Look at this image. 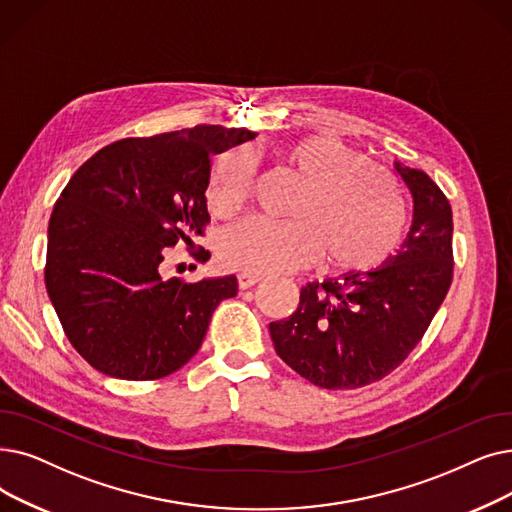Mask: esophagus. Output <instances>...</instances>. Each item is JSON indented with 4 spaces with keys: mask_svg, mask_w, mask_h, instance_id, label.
<instances>
[{
    "mask_svg": "<svg viewBox=\"0 0 512 512\" xmlns=\"http://www.w3.org/2000/svg\"><path fill=\"white\" fill-rule=\"evenodd\" d=\"M238 286L240 288H249V286H253V284H257L263 276L261 274H255V272H238Z\"/></svg>",
    "mask_w": 512,
    "mask_h": 512,
    "instance_id": "1",
    "label": "esophagus"
}]
</instances>
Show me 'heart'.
<instances>
[{
	"label": "heart",
	"instance_id": "heart-1",
	"mask_svg": "<svg viewBox=\"0 0 512 512\" xmlns=\"http://www.w3.org/2000/svg\"><path fill=\"white\" fill-rule=\"evenodd\" d=\"M303 182L288 211L293 221L249 219L226 232L219 261L238 272L278 274L314 263L324 253L330 270L366 276L391 261L408 230V201L393 175L330 136H307L286 150ZM257 161L247 148L221 157L207 192L217 217H232L255 188Z\"/></svg>",
	"mask_w": 512,
	"mask_h": 512
}]
</instances>
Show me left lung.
<instances>
[{
	"mask_svg": "<svg viewBox=\"0 0 512 512\" xmlns=\"http://www.w3.org/2000/svg\"><path fill=\"white\" fill-rule=\"evenodd\" d=\"M412 192L408 238L381 270L301 288L291 316L272 322L276 353L322 389H360L385 379L425 335L454 276L452 207L420 171L395 163Z\"/></svg>",
	"mask_w": 512,
	"mask_h": 512,
	"instance_id": "left-lung-1",
	"label": "left lung"
}]
</instances>
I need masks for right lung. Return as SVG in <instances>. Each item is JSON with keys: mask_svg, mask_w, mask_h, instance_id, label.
<instances>
[{"mask_svg": "<svg viewBox=\"0 0 512 512\" xmlns=\"http://www.w3.org/2000/svg\"><path fill=\"white\" fill-rule=\"evenodd\" d=\"M257 136L196 125L98 150L66 184L48 228L46 288L66 339L102 374L157 381L201 347L236 276L163 278L169 247L203 236L211 154ZM211 253L192 251L196 261Z\"/></svg>", "mask_w": 512, "mask_h": 512, "instance_id": "obj_1", "label": "right lung"}]
</instances>
